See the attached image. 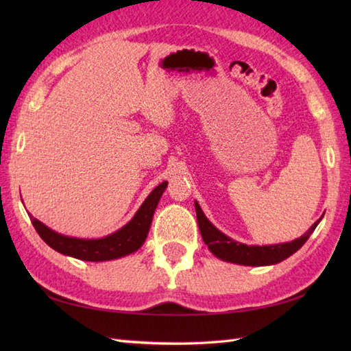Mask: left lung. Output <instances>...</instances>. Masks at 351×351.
Returning <instances> with one entry per match:
<instances>
[{"instance_id": "8db88e82", "label": "left lung", "mask_w": 351, "mask_h": 351, "mask_svg": "<svg viewBox=\"0 0 351 351\" xmlns=\"http://www.w3.org/2000/svg\"><path fill=\"white\" fill-rule=\"evenodd\" d=\"M196 206V215L197 223L200 229V235H202L208 249L211 250L214 256H217L221 261L240 265H252V267H261V265H273L282 263L283 259L289 258L293 253L299 250L302 245L308 241L311 234L314 232L317 225L322 221L323 215L319 217L314 225H312L306 234H303L300 238L289 243H280V244H270V245H247L240 241H235L232 238L225 235L215 228L213 223L205 217L202 208L195 200Z\"/></svg>"}]
</instances>
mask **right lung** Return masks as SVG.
<instances>
[{"label": "right lung", "instance_id": "obj_1", "mask_svg": "<svg viewBox=\"0 0 351 351\" xmlns=\"http://www.w3.org/2000/svg\"><path fill=\"white\" fill-rule=\"evenodd\" d=\"M166 189L167 181H164L149 193L138 211L125 226L102 238L68 237L52 230L42 221L34 219L33 215H29V219H32L36 232L56 252L81 261H90V263L111 261L137 252L143 245L149 234V228H151L156 205H158Z\"/></svg>", "mask_w": 351, "mask_h": 351}]
</instances>
